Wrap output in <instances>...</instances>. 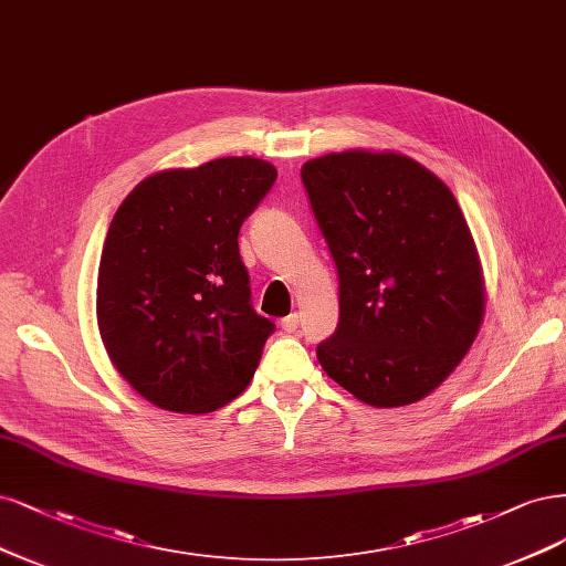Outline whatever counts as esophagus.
<instances>
[{"mask_svg":"<svg viewBox=\"0 0 566 566\" xmlns=\"http://www.w3.org/2000/svg\"><path fill=\"white\" fill-rule=\"evenodd\" d=\"M281 327L285 329V333H295V329L300 327V316L297 314H290V316L281 318Z\"/></svg>","mask_w":566,"mask_h":566,"instance_id":"esophagus-1","label":"esophagus"}]
</instances>
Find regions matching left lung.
<instances>
[{
  "mask_svg": "<svg viewBox=\"0 0 566 566\" xmlns=\"http://www.w3.org/2000/svg\"><path fill=\"white\" fill-rule=\"evenodd\" d=\"M311 208L339 271V327L316 356L373 407L433 394L484 318L473 233L436 172L400 151H329L302 166Z\"/></svg>",
  "mask_w": 566,
  "mask_h": 566,
  "instance_id": "1",
  "label": "left lung"
}]
</instances>
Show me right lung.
<instances>
[{
  "instance_id": "add662e5",
  "label": "right lung",
  "mask_w": 566,
  "mask_h": 566,
  "mask_svg": "<svg viewBox=\"0 0 566 566\" xmlns=\"http://www.w3.org/2000/svg\"><path fill=\"white\" fill-rule=\"evenodd\" d=\"M255 157L145 178L114 212L97 269V329L145 400L206 415L239 398L274 323L250 306L239 229L276 182Z\"/></svg>"
}]
</instances>
